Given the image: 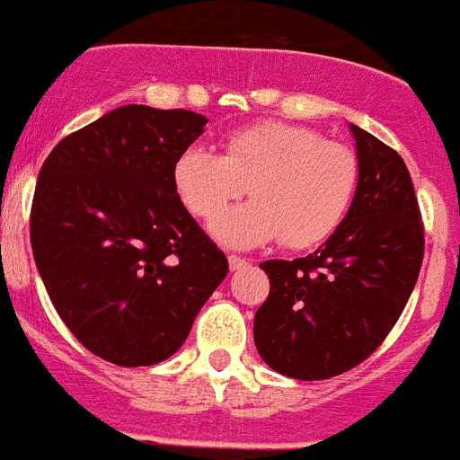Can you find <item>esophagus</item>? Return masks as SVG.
<instances>
[{"mask_svg":"<svg viewBox=\"0 0 460 460\" xmlns=\"http://www.w3.org/2000/svg\"><path fill=\"white\" fill-rule=\"evenodd\" d=\"M245 265H248V261H245V258H241V255H234V253L229 255V268L231 270H241V268H245Z\"/></svg>","mask_w":460,"mask_h":460,"instance_id":"34e87169","label":"esophagus"}]
</instances>
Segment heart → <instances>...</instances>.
Instances as JSON below:
<instances>
[{"instance_id":"1","label":"heart","mask_w":460,"mask_h":460,"mask_svg":"<svg viewBox=\"0 0 460 460\" xmlns=\"http://www.w3.org/2000/svg\"><path fill=\"white\" fill-rule=\"evenodd\" d=\"M256 199L215 224L229 245L282 236L287 248H314L345 222L359 185L352 146L294 122H255L224 137L222 154L188 146L173 164V188L185 209L215 222L244 191Z\"/></svg>"}]
</instances>
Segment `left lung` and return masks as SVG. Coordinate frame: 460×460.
I'll use <instances>...</instances> for the list:
<instances>
[{"instance_id":"8db88e82","label":"left lung","mask_w":460,"mask_h":460,"mask_svg":"<svg viewBox=\"0 0 460 460\" xmlns=\"http://www.w3.org/2000/svg\"><path fill=\"white\" fill-rule=\"evenodd\" d=\"M349 128L359 185L345 222L315 253L261 265L270 294L255 314V347L268 367L299 381L338 376L374 355L425 258V224L405 161Z\"/></svg>"}]
</instances>
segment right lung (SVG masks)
<instances>
[{
  "mask_svg": "<svg viewBox=\"0 0 460 460\" xmlns=\"http://www.w3.org/2000/svg\"><path fill=\"white\" fill-rule=\"evenodd\" d=\"M205 122L122 105L66 135L38 173L35 265L59 318L105 362L168 359L229 272L173 188L175 159Z\"/></svg>",
  "mask_w": 460,
  "mask_h": 460,
  "instance_id": "1",
  "label": "right lung"
}]
</instances>
